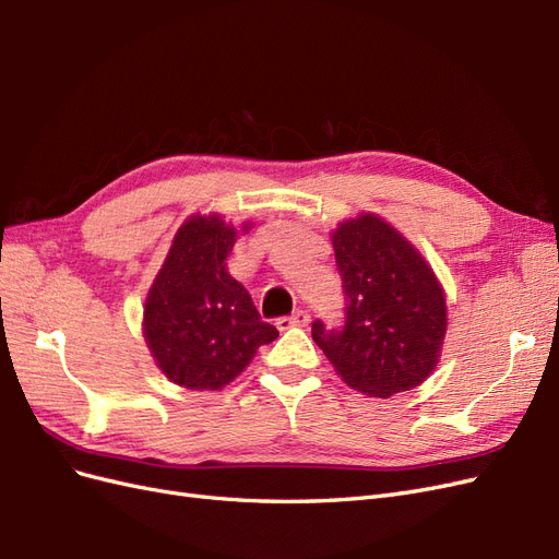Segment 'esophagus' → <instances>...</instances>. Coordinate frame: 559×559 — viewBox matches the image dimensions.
<instances>
[{"label":"esophagus","mask_w":559,"mask_h":559,"mask_svg":"<svg viewBox=\"0 0 559 559\" xmlns=\"http://www.w3.org/2000/svg\"><path fill=\"white\" fill-rule=\"evenodd\" d=\"M310 324V314L308 312H294L292 317H282L277 319V329L280 331H286V329H296V326H308Z\"/></svg>","instance_id":"obj_1"}]
</instances>
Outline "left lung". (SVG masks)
<instances>
[{
    "label": "left lung",
    "instance_id": "1",
    "mask_svg": "<svg viewBox=\"0 0 559 559\" xmlns=\"http://www.w3.org/2000/svg\"><path fill=\"white\" fill-rule=\"evenodd\" d=\"M345 289V326L312 324L337 378L366 396L389 399L425 382L441 361L448 302L433 267L401 230L373 212L331 233Z\"/></svg>",
    "mask_w": 559,
    "mask_h": 559
}]
</instances>
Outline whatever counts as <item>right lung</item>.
<instances>
[{
	"instance_id": "add662e5",
	"label": "right lung",
	"mask_w": 559,
	"mask_h": 559,
	"mask_svg": "<svg viewBox=\"0 0 559 559\" xmlns=\"http://www.w3.org/2000/svg\"><path fill=\"white\" fill-rule=\"evenodd\" d=\"M251 226L245 222L238 230L216 212L189 216L148 286L142 319L146 347L160 373L183 389H224L261 345L280 335L261 321L226 265L238 235Z\"/></svg>"
}]
</instances>
